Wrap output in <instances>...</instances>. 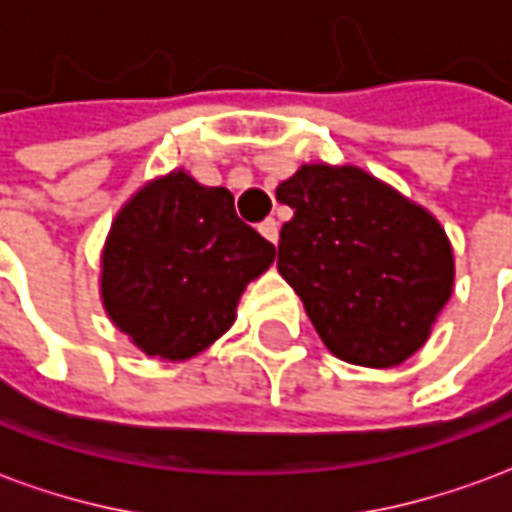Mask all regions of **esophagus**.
<instances>
[{
	"instance_id": "1",
	"label": "esophagus",
	"mask_w": 512,
	"mask_h": 512,
	"mask_svg": "<svg viewBox=\"0 0 512 512\" xmlns=\"http://www.w3.org/2000/svg\"><path fill=\"white\" fill-rule=\"evenodd\" d=\"M259 231H261V237H264V240H270L272 245L278 242V220L275 218L264 220V223L259 226Z\"/></svg>"
}]
</instances>
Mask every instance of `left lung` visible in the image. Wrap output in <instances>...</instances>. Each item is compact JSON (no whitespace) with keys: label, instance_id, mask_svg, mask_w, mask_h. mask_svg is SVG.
I'll return each mask as SVG.
<instances>
[{"label":"left lung","instance_id":"8db88e82","mask_svg":"<svg viewBox=\"0 0 512 512\" xmlns=\"http://www.w3.org/2000/svg\"><path fill=\"white\" fill-rule=\"evenodd\" d=\"M275 196L294 210L278 272L324 346L365 368L409 360L453 294V248L439 220L357 166L308 163Z\"/></svg>","mask_w":512,"mask_h":512}]
</instances>
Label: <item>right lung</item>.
Returning <instances> with one entry per match:
<instances>
[{
  "instance_id": "1",
  "label": "right lung",
  "mask_w": 512,
  "mask_h": 512,
  "mask_svg": "<svg viewBox=\"0 0 512 512\" xmlns=\"http://www.w3.org/2000/svg\"><path fill=\"white\" fill-rule=\"evenodd\" d=\"M275 245L242 223L226 188L188 171L152 179L117 212L100 259L108 319L160 360H190L229 330Z\"/></svg>"
}]
</instances>
